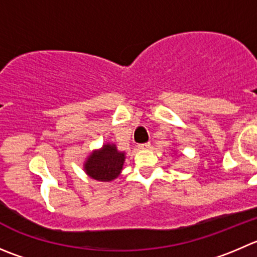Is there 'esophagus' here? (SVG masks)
<instances>
[{
    "label": "esophagus",
    "instance_id": "esophagus-1",
    "mask_svg": "<svg viewBox=\"0 0 257 257\" xmlns=\"http://www.w3.org/2000/svg\"><path fill=\"white\" fill-rule=\"evenodd\" d=\"M149 148H150V143L141 144V145H139V149H141V150H145V149H149Z\"/></svg>",
    "mask_w": 257,
    "mask_h": 257
}]
</instances>
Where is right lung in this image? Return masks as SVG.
<instances>
[{"instance_id": "right-lung-1", "label": "right lung", "mask_w": 257, "mask_h": 257, "mask_svg": "<svg viewBox=\"0 0 257 257\" xmlns=\"http://www.w3.org/2000/svg\"><path fill=\"white\" fill-rule=\"evenodd\" d=\"M126 153L119 151L116 144L106 143L102 148L92 150L83 163V170L90 179L112 182L123 169Z\"/></svg>"}]
</instances>
